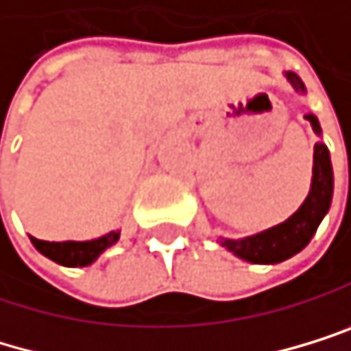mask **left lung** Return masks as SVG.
<instances>
[{"label": "left lung", "instance_id": "1", "mask_svg": "<svg viewBox=\"0 0 351 351\" xmlns=\"http://www.w3.org/2000/svg\"><path fill=\"white\" fill-rule=\"evenodd\" d=\"M295 90H304V84L298 80L293 73L287 75ZM311 121L315 133H322L319 123L315 116H306ZM332 200V166H330V155H328L326 144L317 142L315 144V155H313V183L306 200L302 202L289 220L282 224L267 228L263 233L246 237V239H224L222 246H226L233 254L239 258H246L250 263H280L285 258L298 254L311 237L315 235L324 215L330 209Z\"/></svg>", "mask_w": 351, "mask_h": 351}]
</instances>
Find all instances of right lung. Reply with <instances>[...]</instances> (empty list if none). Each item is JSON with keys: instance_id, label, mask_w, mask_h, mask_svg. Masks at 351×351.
<instances>
[{"instance_id": "1", "label": "right lung", "mask_w": 351, "mask_h": 351, "mask_svg": "<svg viewBox=\"0 0 351 351\" xmlns=\"http://www.w3.org/2000/svg\"><path fill=\"white\" fill-rule=\"evenodd\" d=\"M121 233H108L99 239L93 241H43L32 237V243L36 246L38 252H43L45 256H49L51 261L60 263V265H66V267H84L90 265L95 258L105 250L110 248L112 243L118 241Z\"/></svg>"}]
</instances>
